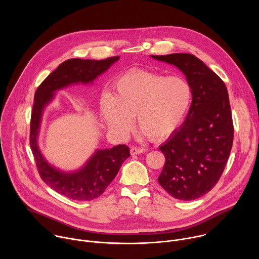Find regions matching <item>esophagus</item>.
Instances as JSON below:
<instances>
[{"mask_svg": "<svg viewBox=\"0 0 259 259\" xmlns=\"http://www.w3.org/2000/svg\"><path fill=\"white\" fill-rule=\"evenodd\" d=\"M143 152H145L143 149H140V147H131V150H130V154L132 155V156H134V155H140V154H142Z\"/></svg>", "mask_w": 259, "mask_h": 259, "instance_id": "obj_1", "label": "esophagus"}]
</instances>
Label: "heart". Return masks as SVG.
<instances>
[{
    "label": "heart",
    "instance_id": "heart-1",
    "mask_svg": "<svg viewBox=\"0 0 259 259\" xmlns=\"http://www.w3.org/2000/svg\"><path fill=\"white\" fill-rule=\"evenodd\" d=\"M192 103L190 83L180 76L132 69L115 79L110 94L99 101L100 114L113 132L125 137L132 126L153 140L173 134L186 119Z\"/></svg>",
    "mask_w": 259,
    "mask_h": 259
}]
</instances>
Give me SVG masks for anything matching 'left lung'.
I'll use <instances>...</instances> for the list:
<instances>
[{"mask_svg": "<svg viewBox=\"0 0 259 259\" xmlns=\"http://www.w3.org/2000/svg\"><path fill=\"white\" fill-rule=\"evenodd\" d=\"M151 56L176 66L192 88L193 100L186 120L159 147L166 161L158 178L170 196L192 201L214 188L232 151L234 126L228 89L193 54Z\"/></svg>", "mask_w": 259, "mask_h": 259, "instance_id": "1", "label": "left lung"}]
</instances>
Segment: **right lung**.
Masks as SVG:
<instances>
[{"mask_svg":"<svg viewBox=\"0 0 259 259\" xmlns=\"http://www.w3.org/2000/svg\"><path fill=\"white\" fill-rule=\"evenodd\" d=\"M120 56L103 60L68 59L52 71L34 93L30 119L29 144L43 181L58 194L77 201H91L98 198L114 180L122 164L130 157L125 144L112 149L96 150L86 163L75 171H62L48 163L40 151L38 138L46 106L54 99L55 92L71 85H89L105 72Z\"/></svg>","mask_w":259,"mask_h":259,"instance_id":"add662e5","label":"right lung"}]
</instances>
